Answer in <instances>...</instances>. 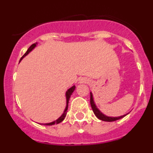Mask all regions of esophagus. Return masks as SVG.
<instances>
[{
    "instance_id": "obj_1",
    "label": "esophagus",
    "mask_w": 153,
    "mask_h": 153,
    "mask_svg": "<svg viewBox=\"0 0 153 153\" xmlns=\"http://www.w3.org/2000/svg\"><path fill=\"white\" fill-rule=\"evenodd\" d=\"M88 83V79L86 78H80L79 80V83Z\"/></svg>"
}]
</instances>
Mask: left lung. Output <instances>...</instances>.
Wrapping results in <instances>:
<instances>
[{
	"label": "left lung",
	"mask_w": 153,
	"mask_h": 153,
	"mask_svg": "<svg viewBox=\"0 0 153 153\" xmlns=\"http://www.w3.org/2000/svg\"><path fill=\"white\" fill-rule=\"evenodd\" d=\"M90 105H91L92 109H93V113L95 114L96 117L98 119H100V120H102V121H106V122H113V121H116V120H120V119L123 118L124 117H126L128 113L123 115V116H120V117H108V116H106L105 114L102 113V112L100 110V109L97 108V105L95 104V102H94V100H93V96L92 92H90Z\"/></svg>",
	"instance_id": "8db88e82"
}]
</instances>
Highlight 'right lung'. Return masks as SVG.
Wrapping results in <instances>:
<instances>
[{
  "mask_svg": "<svg viewBox=\"0 0 153 153\" xmlns=\"http://www.w3.org/2000/svg\"><path fill=\"white\" fill-rule=\"evenodd\" d=\"M36 45H37V43H35V44H32V45L30 46V47L28 48V50L27 51V52L25 53L24 54V56H22V57L21 58V60H20V62L21 61V60H23V58L24 57V56H26L29 53H30L31 51H33V49H34L35 47H36ZM75 88H76V86H71L70 88H69L68 90H67V92H66V100H67V102H66V107H65V109L64 111H63V113H62V115L60 116L59 118L57 119V120H56L55 121H53V122L51 123H41V124H44V125H46V126H52V125H54V124H58L60 123H61L62 121H63V120L65 119V117H66V116H67V109H68V103H69V100H70V96L72 95V93H74V91L75 90Z\"/></svg>",
  "mask_w": 153,
  "mask_h": 153,
  "instance_id": "add662e5",
  "label": "right lung"
}]
</instances>
